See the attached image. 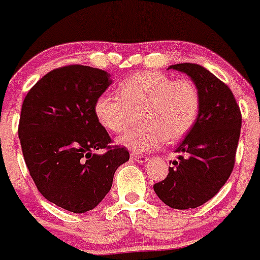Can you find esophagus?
Returning a JSON list of instances; mask_svg holds the SVG:
<instances>
[{"instance_id":"esophagus-1","label":"esophagus","mask_w":260,"mask_h":260,"mask_svg":"<svg viewBox=\"0 0 260 260\" xmlns=\"http://www.w3.org/2000/svg\"><path fill=\"white\" fill-rule=\"evenodd\" d=\"M132 158H133V160H134V161L141 162V164H143V162L148 161V157H147V156L139 155V153H132Z\"/></svg>"}]
</instances>
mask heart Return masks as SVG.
<instances>
[{"instance_id": "obj_1", "label": "heart", "mask_w": 260, "mask_h": 260, "mask_svg": "<svg viewBox=\"0 0 260 260\" xmlns=\"http://www.w3.org/2000/svg\"><path fill=\"white\" fill-rule=\"evenodd\" d=\"M95 116L108 132L119 133L138 112L137 127L118 138L135 152L155 150L165 141L182 139L197 122L201 110L198 87L190 79H172L158 71H141L117 86V93L96 99Z\"/></svg>"}]
</instances>
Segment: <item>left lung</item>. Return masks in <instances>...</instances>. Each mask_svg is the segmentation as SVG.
Masks as SVG:
<instances>
[{"label":"left lung","instance_id":"obj_1","mask_svg":"<svg viewBox=\"0 0 260 260\" xmlns=\"http://www.w3.org/2000/svg\"><path fill=\"white\" fill-rule=\"evenodd\" d=\"M169 69L185 73L198 87L201 110L197 122L177 147L180 153L156 195L177 210L197 208L213 198L228 181L240 139V108L233 92L219 78L197 63H177Z\"/></svg>","mask_w":260,"mask_h":260}]
</instances>
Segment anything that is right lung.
Returning a JSON list of instances; mask_svg holds the SVG:
<instances>
[{
    "label": "right lung",
    "mask_w": 260,
    "mask_h": 260,
    "mask_svg": "<svg viewBox=\"0 0 260 260\" xmlns=\"http://www.w3.org/2000/svg\"><path fill=\"white\" fill-rule=\"evenodd\" d=\"M110 84L107 71L69 65L44 75L23 102L18 135L29 174L45 199L70 212L93 210L130 157L109 146L93 110ZM102 148L107 152L93 153Z\"/></svg>",
    "instance_id": "right-lung-1"
}]
</instances>
